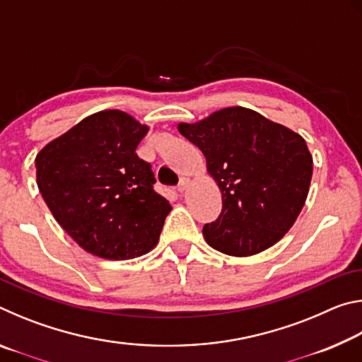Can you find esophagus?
<instances>
[{"label":"esophagus","instance_id":"obj_1","mask_svg":"<svg viewBox=\"0 0 362 362\" xmlns=\"http://www.w3.org/2000/svg\"><path fill=\"white\" fill-rule=\"evenodd\" d=\"M188 187H189V179H185V177H183V179L180 180V183H179V187H177V192H179V193L187 192Z\"/></svg>","mask_w":362,"mask_h":362}]
</instances>
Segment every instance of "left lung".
Returning a JSON list of instances; mask_svg holds the SVG:
<instances>
[{
	"label": "left lung",
	"mask_w": 362,
	"mask_h": 362,
	"mask_svg": "<svg viewBox=\"0 0 362 362\" xmlns=\"http://www.w3.org/2000/svg\"><path fill=\"white\" fill-rule=\"evenodd\" d=\"M203 151L222 193V212L206 223V243L231 257L267 250L296 223L310 192L313 156L300 134L244 107L179 122Z\"/></svg>",
	"instance_id": "left-lung-1"
}]
</instances>
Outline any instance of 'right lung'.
<instances>
[{
	"instance_id": "obj_1",
	"label": "right lung",
	"mask_w": 362,
	"mask_h": 362,
	"mask_svg": "<svg viewBox=\"0 0 362 362\" xmlns=\"http://www.w3.org/2000/svg\"><path fill=\"white\" fill-rule=\"evenodd\" d=\"M150 127L121 110L79 121L36 155V183L57 223L86 252L129 260L156 246L169 201L137 156Z\"/></svg>"
}]
</instances>
